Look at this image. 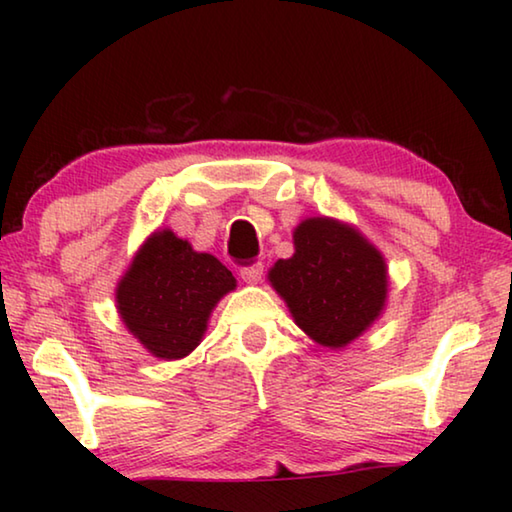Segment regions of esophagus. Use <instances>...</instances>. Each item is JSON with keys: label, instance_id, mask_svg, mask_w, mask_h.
I'll list each match as a JSON object with an SVG mask.
<instances>
[{"label": "esophagus", "instance_id": "34e87169", "mask_svg": "<svg viewBox=\"0 0 512 512\" xmlns=\"http://www.w3.org/2000/svg\"><path fill=\"white\" fill-rule=\"evenodd\" d=\"M239 275H241V280H244V282L257 284L259 280H262V275H264V264L257 262V264L244 266V268H241V271H239Z\"/></svg>", "mask_w": 512, "mask_h": 512}]
</instances>
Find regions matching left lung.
<instances>
[{"label": "left lung", "instance_id": "left-lung-1", "mask_svg": "<svg viewBox=\"0 0 512 512\" xmlns=\"http://www.w3.org/2000/svg\"><path fill=\"white\" fill-rule=\"evenodd\" d=\"M296 253L268 277L300 329L343 348L370 327L386 300L384 259L359 232L332 219H307L293 232Z\"/></svg>", "mask_w": 512, "mask_h": 512}]
</instances>
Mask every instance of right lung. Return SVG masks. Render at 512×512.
I'll return each mask as SVG.
<instances>
[{
	"mask_svg": "<svg viewBox=\"0 0 512 512\" xmlns=\"http://www.w3.org/2000/svg\"><path fill=\"white\" fill-rule=\"evenodd\" d=\"M235 284L219 259L196 253L164 230L133 259L119 282L117 305L146 350L160 359H180L196 348L210 311Z\"/></svg>",
	"mask_w": 512,
	"mask_h": 512,
	"instance_id": "1",
	"label": "right lung"
}]
</instances>
